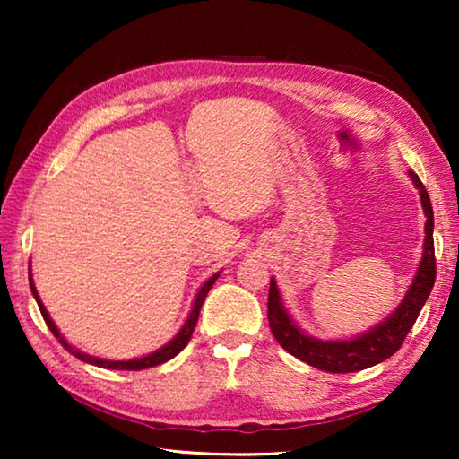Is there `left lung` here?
I'll return each mask as SVG.
<instances>
[{"instance_id": "1", "label": "left lung", "mask_w": 459, "mask_h": 459, "mask_svg": "<svg viewBox=\"0 0 459 459\" xmlns=\"http://www.w3.org/2000/svg\"><path fill=\"white\" fill-rule=\"evenodd\" d=\"M415 188L421 198L423 214H425V240H423V257L419 261L413 283L409 285L405 298L401 299L394 312L377 324L375 328L359 333V336L348 340H320L306 333L293 322L287 312L279 293L277 281L271 277L269 299H267V317L269 328L273 332L275 340L281 344L283 351L290 352L295 359L304 360L314 368L324 372H356L364 370L375 364L383 362L399 351L403 340L407 338L409 330L413 328L419 312L425 306L427 298L435 283V248H433V208L431 200L427 196L425 186L419 180L415 172H409Z\"/></svg>"}]
</instances>
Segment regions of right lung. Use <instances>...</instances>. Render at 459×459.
I'll use <instances>...</instances> for the list:
<instances>
[{"label": "right lung", "mask_w": 459, "mask_h": 459, "mask_svg": "<svg viewBox=\"0 0 459 459\" xmlns=\"http://www.w3.org/2000/svg\"><path fill=\"white\" fill-rule=\"evenodd\" d=\"M219 275H221V271H219V273H214L211 279H208V281L202 283V287H200L198 293H196V298H194L192 309H190L188 317H186L184 325L180 328V332H178L176 336L168 342V344L158 348V351L152 352V354L142 356V359H131V360H105V359H99V356H91V354H87V352H81L79 348H74L73 344H68V342L65 340V336H62V333H60V330L56 328V324L52 322L50 314L46 312V307H44V304L40 301V295H38V291H36L32 273H30V290H32V295H34L36 301H38V307H40V312H42V317H44L46 325H48L50 332L54 333V336L58 338L60 344L65 346L66 351L71 352L73 356H76V359L82 360V362H87V364H92V367H100V368H113V370H143V368H152V367H158V364H164V362H168V360H172L176 354H180V352L184 351L186 344H188L190 338H192L194 325H196V322H198L200 307H202V304H204V298L208 295V291H211V287L214 285L216 279H219Z\"/></svg>", "instance_id": "obj_1"}]
</instances>
